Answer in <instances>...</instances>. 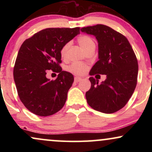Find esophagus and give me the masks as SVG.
Masks as SVG:
<instances>
[{
    "label": "esophagus",
    "instance_id": "obj_1",
    "mask_svg": "<svg viewBox=\"0 0 152 152\" xmlns=\"http://www.w3.org/2000/svg\"><path fill=\"white\" fill-rule=\"evenodd\" d=\"M81 80V78L80 77H78V76H76V77L74 78V81L76 82V83H78V82H79Z\"/></svg>",
    "mask_w": 152,
    "mask_h": 152
}]
</instances>
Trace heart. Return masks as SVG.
Listing matches in <instances>:
<instances>
[{
	"mask_svg": "<svg viewBox=\"0 0 152 152\" xmlns=\"http://www.w3.org/2000/svg\"><path fill=\"white\" fill-rule=\"evenodd\" d=\"M78 43H79L80 46L83 48L85 52L86 50L91 49V48H95L96 44L94 42V39L91 36H87V35H81L77 39ZM71 43L69 42L65 43L64 46H62L61 49L60 53L61 56L63 58H65L67 55L68 49L70 47ZM87 70V66L86 64H82V63H78L74 62L72 63L71 65L69 66L68 67V71H70L72 74H76V75H82L84 74Z\"/></svg>",
	"mask_w": 152,
	"mask_h": 152,
	"instance_id": "b5f03b06",
	"label": "heart"
}]
</instances>
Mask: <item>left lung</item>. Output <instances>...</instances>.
Returning <instances> with one entry per match:
<instances>
[{
  "instance_id": "8db88e82",
  "label": "left lung",
  "mask_w": 152,
  "mask_h": 152,
  "mask_svg": "<svg viewBox=\"0 0 152 152\" xmlns=\"http://www.w3.org/2000/svg\"><path fill=\"white\" fill-rule=\"evenodd\" d=\"M81 31L94 35L99 43V61L89 74L106 75L101 84L89 78L91 86L86 93L87 103L100 112H116L127 104L137 86V56L128 39L109 26L98 24L82 28Z\"/></svg>"
}]
</instances>
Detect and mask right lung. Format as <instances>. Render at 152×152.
I'll return each mask as SVG.
<instances>
[{
  "label": "right lung",
  "mask_w": 152,
  "mask_h": 152,
  "mask_svg": "<svg viewBox=\"0 0 152 152\" xmlns=\"http://www.w3.org/2000/svg\"><path fill=\"white\" fill-rule=\"evenodd\" d=\"M80 33V28H49L26 39L20 46L13 68V78L21 102L40 116L56 114L65 104L74 82L71 73L62 71L61 49ZM48 70L59 73L47 79Z\"/></svg>",
  "instance_id": "obj_1"
}]
</instances>
